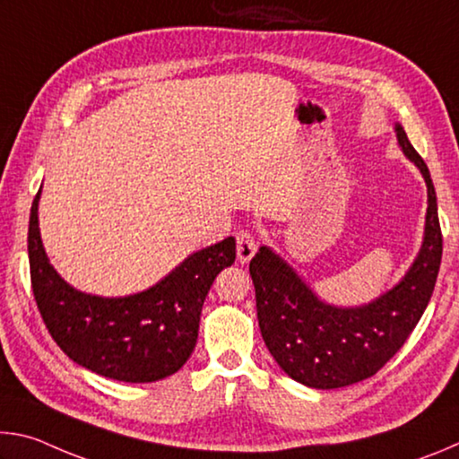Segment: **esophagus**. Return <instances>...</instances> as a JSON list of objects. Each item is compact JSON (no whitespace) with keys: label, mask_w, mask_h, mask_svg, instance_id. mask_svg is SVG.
<instances>
[{"label":"esophagus","mask_w":459,"mask_h":459,"mask_svg":"<svg viewBox=\"0 0 459 459\" xmlns=\"http://www.w3.org/2000/svg\"><path fill=\"white\" fill-rule=\"evenodd\" d=\"M257 253V240L251 232H238L237 235V259L240 265H247Z\"/></svg>","instance_id":"obj_1"}]
</instances>
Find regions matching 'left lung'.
Here are the masks:
<instances>
[{
	"label": "left lung",
	"mask_w": 459,
	"mask_h": 459,
	"mask_svg": "<svg viewBox=\"0 0 459 459\" xmlns=\"http://www.w3.org/2000/svg\"><path fill=\"white\" fill-rule=\"evenodd\" d=\"M394 134L401 152L423 176L427 212L421 247L391 290L360 306H333L267 245L248 265L267 351L287 377L306 386L328 391L377 375L405 344L431 299L444 251L437 196L401 123H394Z\"/></svg>",
	"instance_id": "8db88e82"
}]
</instances>
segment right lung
Here are the masks:
<instances>
[{
  "label": "right lung",
  "mask_w": 459,
  "mask_h": 459,
  "mask_svg": "<svg viewBox=\"0 0 459 459\" xmlns=\"http://www.w3.org/2000/svg\"><path fill=\"white\" fill-rule=\"evenodd\" d=\"M36 194L28 257L42 320L68 359L123 383H155L180 370L196 346L200 312L216 275L237 257L235 237L190 253L143 291L105 298L76 290L50 265Z\"/></svg>",
  "instance_id": "add662e5"
}]
</instances>
